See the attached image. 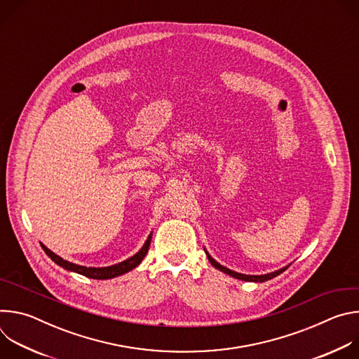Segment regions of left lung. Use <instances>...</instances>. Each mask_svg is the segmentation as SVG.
Instances as JSON below:
<instances>
[{"label":"left lung","mask_w":359,"mask_h":359,"mask_svg":"<svg viewBox=\"0 0 359 359\" xmlns=\"http://www.w3.org/2000/svg\"><path fill=\"white\" fill-rule=\"evenodd\" d=\"M206 254H208V259H209V262L212 263V266H213V267H216L217 270H220V271H223V273H226V274H229V276H231V277H234V278L243 280V281L263 283V281H267V280H271V278H274V277L280 276L283 271H285V270H287V267H284V269H281V270H277V271H274V273L264 274V276H247V274H240V273H236V271H233V270H229L227 267H223V266H222V264H219L215 259H212V257H210V254H209L208 251H206Z\"/></svg>","instance_id":"1"}]
</instances>
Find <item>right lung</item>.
<instances>
[{"instance_id": "obj_1", "label": "right lung", "mask_w": 359, "mask_h": 359, "mask_svg": "<svg viewBox=\"0 0 359 359\" xmlns=\"http://www.w3.org/2000/svg\"><path fill=\"white\" fill-rule=\"evenodd\" d=\"M150 241H151V233L149 234L147 240L144 241L143 247L135 254L132 255L130 259L119 263V264H115V266H109V267H83V266H78V264H74V263H69L64 259H61L60 255H57L55 252L50 251L49 248H46L43 244H41V247L43 248V251L46 252L48 257L53 260L54 263H57L58 266H61L62 269L68 270V271H74V273H78L81 276H85L88 278H95V280H109V278H114V277H119L130 270H133L135 267H137L140 264V262L144 259V255L149 250V245H150Z\"/></svg>"}]
</instances>
